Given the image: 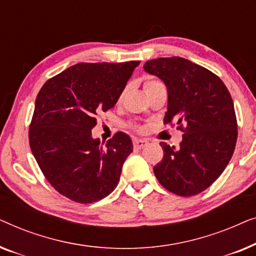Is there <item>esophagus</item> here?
I'll list each match as a JSON object with an SVG mask.
<instances>
[{
    "label": "esophagus",
    "instance_id": "obj_1",
    "mask_svg": "<svg viewBox=\"0 0 256 256\" xmlns=\"http://www.w3.org/2000/svg\"><path fill=\"white\" fill-rule=\"evenodd\" d=\"M146 144H148V141H146V140H134V142H132V146H134L135 149H142Z\"/></svg>",
    "mask_w": 256,
    "mask_h": 256
}]
</instances>
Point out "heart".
<instances>
[{
    "label": "heart",
    "instance_id": "heart-1",
    "mask_svg": "<svg viewBox=\"0 0 256 256\" xmlns=\"http://www.w3.org/2000/svg\"><path fill=\"white\" fill-rule=\"evenodd\" d=\"M157 84H160V82H157V80H148V82L144 84V88L146 90V88H149V87L157 85Z\"/></svg>",
    "mask_w": 256,
    "mask_h": 256
}]
</instances>
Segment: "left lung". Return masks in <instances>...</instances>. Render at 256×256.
Segmentation results:
<instances>
[{"instance_id":"1","label":"left lung","mask_w":256,"mask_h":256,"mask_svg":"<svg viewBox=\"0 0 256 256\" xmlns=\"http://www.w3.org/2000/svg\"><path fill=\"white\" fill-rule=\"evenodd\" d=\"M143 68L162 79L168 88L164 124H176L184 132L178 148L160 143L164 156L154 166L155 176L174 194H200L222 174L236 149L232 96L218 76L188 59H152Z\"/></svg>"}]
</instances>
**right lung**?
I'll return each mask as SVG.
<instances>
[{"instance_id":"obj_1","label":"right lung","mask_w":256,"mask_h":256,"mask_svg":"<svg viewBox=\"0 0 256 256\" xmlns=\"http://www.w3.org/2000/svg\"><path fill=\"white\" fill-rule=\"evenodd\" d=\"M138 60L80 62L52 76L36 98L29 143L44 177L56 191L82 204L107 197L132 152L124 132L106 144L92 138L101 112L112 110Z\"/></svg>"}]
</instances>
